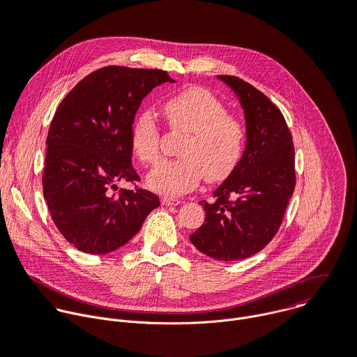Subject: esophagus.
Segmentation results:
<instances>
[{
  "mask_svg": "<svg viewBox=\"0 0 357 357\" xmlns=\"http://www.w3.org/2000/svg\"><path fill=\"white\" fill-rule=\"evenodd\" d=\"M161 202H162V205H165V206H178V205H181V203H182L181 199L168 197V196H164V197L161 199Z\"/></svg>",
  "mask_w": 357,
  "mask_h": 357,
  "instance_id": "1",
  "label": "esophagus"
}]
</instances>
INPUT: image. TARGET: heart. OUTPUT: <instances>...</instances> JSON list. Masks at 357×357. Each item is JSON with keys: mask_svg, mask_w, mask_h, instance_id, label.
I'll use <instances>...</instances> for the list:
<instances>
[{"mask_svg": "<svg viewBox=\"0 0 357 357\" xmlns=\"http://www.w3.org/2000/svg\"><path fill=\"white\" fill-rule=\"evenodd\" d=\"M162 114L172 132L186 137L179 146L182 158L164 161L148 174L151 189L178 195L195 188L202 176L218 182L233 172L244 151L245 127L216 96L189 87L164 101ZM131 145L141 162L152 165L160 160L161 128L151 112L142 110L134 119Z\"/></svg>", "mask_w": 357, "mask_h": 357, "instance_id": "1", "label": "heart"}]
</instances>
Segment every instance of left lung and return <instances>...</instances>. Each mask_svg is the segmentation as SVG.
I'll use <instances>...</instances> for the list:
<instances>
[{"label":"left lung","mask_w":357,"mask_h":357,"mask_svg":"<svg viewBox=\"0 0 357 357\" xmlns=\"http://www.w3.org/2000/svg\"><path fill=\"white\" fill-rule=\"evenodd\" d=\"M238 97L245 119V148L237 167L199 202L206 218L192 244L220 261L247 259L277 234L295 188L294 142L280 109L260 90L236 76H218Z\"/></svg>","instance_id":"8db88e82"}]
</instances>
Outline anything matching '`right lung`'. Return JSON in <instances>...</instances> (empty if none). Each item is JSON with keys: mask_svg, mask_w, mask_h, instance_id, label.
Segmentation results:
<instances>
[{"mask_svg": "<svg viewBox=\"0 0 357 357\" xmlns=\"http://www.w3.org/2000/svg\"><path fill=\"white\" fill-rule=\"evenodd\" d=\"M165 82H175L165 70L106 66L82 79L59 105L46 138L42 186L55 226L77 250L120 248L160 206L149 190H113L120 181H139L131 127L142 98Z\"/></svg>", "mask_w": 357, "mask_h": 357, "instance_id": "1", "label": "right lung"}]
</instances>
